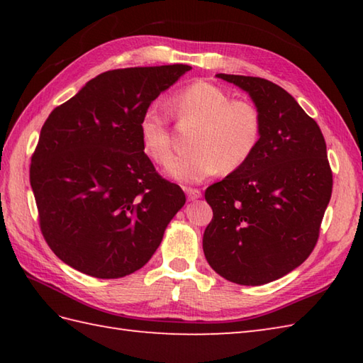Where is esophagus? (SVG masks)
Instances as JSON below:
<instances>
[{"mask_svg": "<svg viewBox=\"0 0 363 363\" xmlns=\"http://www.w3.org/2000/svg\"><path fill=\"white\" fill-rule=\"evenodd\" d=\"M186 194H187V198L189 199H198V198H201V190H198V189H186Z\"/></svg>", "mask_w": 363, "mask_h": 363, "instance_id": "esophagus-1", "label": "esophagus"}]
</instances>
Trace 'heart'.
<instances>
[{"mask_svg":"<svg viewBox=\"0 0 363 363\" xmlns=\"http://www.w3.org/2000/svg\"><path fill=\"white\" fill-rule=\"evenodd\" d=\"M179 120L195 121L191 148L187 156L174 159L167 173L182 182H199L225 168L234 172L251 159L262 135L257 107L243 99H233L225 89L199 81L184 87L172 98ZM143 152L156 164L165 165L173 156L168 118L159 106H150L138 123Z\"/></svg>","mask_w":363,"mask_h":363,"instance_id":"b5f03b06","label":"heart"}]
</instances>
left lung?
Instances as JSON below:
<instances>
[{"label":"left lung","mask_w":363,"mask_h":363,"mask_svg":"<svg viewBox=\"0 0 363 363\" xmlns=\"http://www.w3.org/2000/svg\"><path fill=\"white\" fill-rule=\"evenodd\" d=\"M248 91L262 117L257 150L206 190L213 211L204 256L225 279L262 285L311 256L333 195L326 142L317 121L272 81L217 74Z\"/></svg>","instance_id":"8db88e82"}]
</instances>
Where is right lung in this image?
<instances>
[{"mask_svg": "<svg viewBox=\"0 0 363 363\" xmlns=\"http://www.w3.org/2000/svg\"><path fill=\"white\" fill-rule=\"evenodd\" d=\"M190 68L101 73L46 118L29 181L45 240L67 265L117 279L140 269L159 248L186 195L143 152L138 123Z\"/></svg>", "mask_w": 363, "mask_h": 363, "instance_id": "1", "label": "right lung"}]
</instances>
